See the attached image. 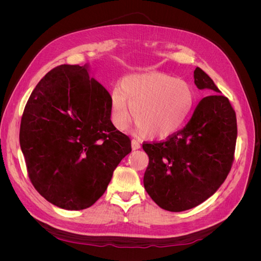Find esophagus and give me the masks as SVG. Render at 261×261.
<instances>
[{"mask_svg": "<svg viewBox=\"0 0 261 261\" xmlns=\"http://www.w3.org/2000/svg\"><path fill=\"white\" fill-rule=\"evenodd\" d=\"M132 148H133V150H137L140 148V144L136 139H132Z\"/></svg>", "mask_w": 261, "mask_h": 261, "instance_id": "34e87169", "label": "esophagus"}]
</instances>
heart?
<instances>
[{"mask_svg":"<svg viewBox=\"0 0 261 261\" xmlns=\"http://www.w3.org/2000/svg\"><path fill=\"white\" fill-rule=\"evenodd\" d=\"M195 105V93L186 82L165 73L148 72L124 78L110 98L114 127L125 130L136 122L135 134L168 138L181 128Z\"/></svg>","mask_w":261,"mask_h":261,"instance_id":"heart-1","label":"heart"}]
</instances>
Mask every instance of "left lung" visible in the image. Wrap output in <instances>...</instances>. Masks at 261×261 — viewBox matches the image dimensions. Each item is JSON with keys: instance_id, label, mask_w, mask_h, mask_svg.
<instances>
[{"instance_id": "obj_1", "label": "left lung", "mask_w": 261, "mask_h": 261, "mask_svg": "<svg viewBox=\"0 0 261 261\" xmlns=\"http://www.w3.org/2000/svg\"><path fill=\"white\" fill-rule=\"evenodd\" d=\"M198 89H209L183 129L160 143H144L149 156L144 185L164 210L179 212L198 206L222 185L234 161L236 114L230 101L199 67Z\"/></svg>"}]
</instances>
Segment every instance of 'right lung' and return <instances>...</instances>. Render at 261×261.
Here are the masks:
<instances>
[{
  "label": "right lung",
  "mask_w": 261,
  "mask_h": 261,
  "mask_svg": "<svg viewBox=\"0 0 261 261\" xmlns=\"http://www.w3.org/2000/svg\"><path fill=\"white\" fill-rule=\"evenodd\" d=\"M110 98L86 65L54 67L31 92L19 144L30 181L55 206H92L132 151L129 137L111 122Z\"/></svg>",
  "instance_id": "1"
}]
</instances>
